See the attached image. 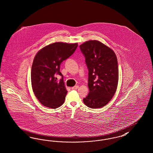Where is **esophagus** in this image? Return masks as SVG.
<instances>
[{
  "instance_id": "esophagus-1",
  "label": "esophagus",
  "mask_w": 153,
  "mask_h": 153,
  "mask_svg": "<svg viewBox=\"0 0 153 153\" xmlns=\"http://www.w3.org/2000/svg\"><path fill=\"white\" fill-rule=\"evenodd\" d=\"M77 88H79V85H76L72 88V90H77Z\"/></svg>"
}]
</instances>
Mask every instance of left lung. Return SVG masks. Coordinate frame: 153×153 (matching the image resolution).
Masks as SVG:
<instances>
[{
  "label": "left lung",
  "mask_w": 153,
  "mask_h": 153,
  "mask_svg": "<svg viewBox=\"0 0 153 153\" xmlns=\"http://www.w3.org/2000/svg\"><path fill=\"white\" fill-rule=\"evenodd\" d=\"M80 48L88 69L90 92L83 102L92 108H102L112 99L117 90V56L112 49L98 40L85 42Z\"/></svg>",
  "instance_id": "obj_1"
}]
</instances>
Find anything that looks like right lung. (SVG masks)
I'll return each instance as SVG.
<instances>
[{
  "label": "right lung",
  "instance_id": "add662e5",
  "mask_svg": "<svg viewBox=\"0 0 153 153\" xmlns=\"http://www.w3.org/2000/svg\"><path fill=\"white\" fill-rule=\"evenodd\" d=\"M77 46V43L56 42L43 47L35 55L31 69L32 87L43 106L56 108L64 103L68 91L60 65L74 53ZM56 75L62 77L59 82Z\"/></svg>",
  "mask_w": 153,
  "mask_h": 153
}]
</instances>
